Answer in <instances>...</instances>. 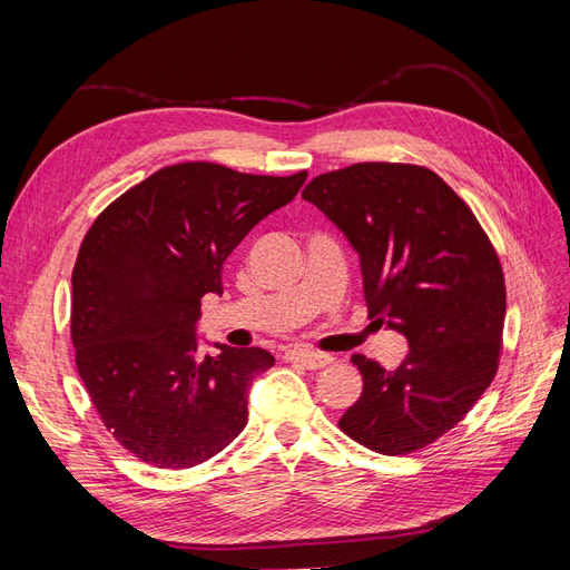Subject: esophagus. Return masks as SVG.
Instances as JSON below:
<instances>
[{
    "label": "esophagus",
    "instance_id": "esophagus-1",
    "mask_svg": "<svg viewBox=\"0 0 570 570\" xmlns=\"http://www.w3.org/2000/svg\"><path fill=\"white\" fill-rule=\"evenodd\" d=\"M285 358L287 361H297V364L312 368V371L323 368V366H327L333 361L331 354H321V352H312V350H289L285 354Z\"/></svg>",
    "mask_w": 570,
    "mask_h": 570
}]
</instances>
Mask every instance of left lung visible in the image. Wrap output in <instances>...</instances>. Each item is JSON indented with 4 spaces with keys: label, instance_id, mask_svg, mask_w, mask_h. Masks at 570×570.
<instances>
[{
    "label": "left lung",
    "instance_id": "obj_1",
    "mask_svg": "<svg viewBox=\"0 0 570 570\" xmlns=\"http://www.w3.org/2000/svg\"><path fill=\"white\" fill-rule=\"evenodd\" d=\"M302 197L358 254L368 316L409 344L396 371L352 356L364 390L340 428L373 452H416L452 430L497 373L499 258L465 202L423 166L354 164L314 178Z\"/></svg>",
    "mask_w": 570,
    "mask_h": 570
}]
</instances>
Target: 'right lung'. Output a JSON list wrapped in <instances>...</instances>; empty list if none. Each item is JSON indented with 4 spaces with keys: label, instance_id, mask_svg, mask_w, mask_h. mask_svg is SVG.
<instances>
[{
    "label": "right lung",
    "instance_id": "add662e5",
    "mask_svg": "<svg viewBox=\"0 0 570 570\" xmlns=\"http://www.w3.org/2000/svg\"><path fill=\"white\" fill-rule=\"evenodd\" d=\"M306 170L249 176L178 164L130 187L85 235L73 268L76 364L109 433L157 469L209 461L247 425L249 385L275 358L214 342L202 354L204 295L268 214L297 197Z\"/></svg>",
    "mask_w": 570,
    "mask_h": 570
}]
</instances>
